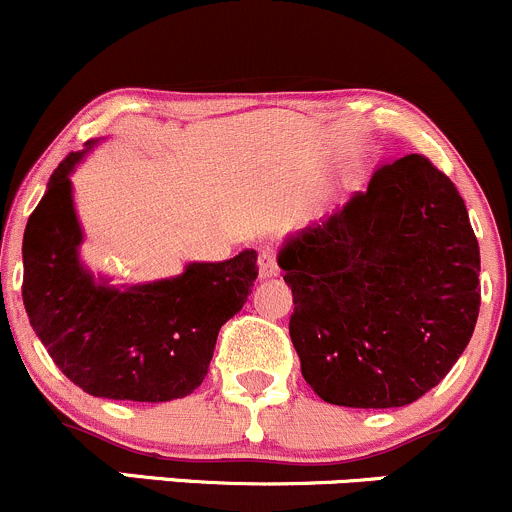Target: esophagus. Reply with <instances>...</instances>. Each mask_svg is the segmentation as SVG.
Masks as SVG:
<instances>
[{
  "instance_id": "esophagus-1",
  "label": "esophagus",
  "mask_w": 512,
  "mask_h": 512,
  "mask_svg": "<svg viewBox=\"0 0 512 512\" xmlns=\"http://www.w3.org/2000/svg\"><path fill=\"white\" fill-rule=\"evenodd\" d=\"M280 275V265H277V250L275 247H265L260 252V277L270 280V277Z\"/></svg>"
}]
</instances>
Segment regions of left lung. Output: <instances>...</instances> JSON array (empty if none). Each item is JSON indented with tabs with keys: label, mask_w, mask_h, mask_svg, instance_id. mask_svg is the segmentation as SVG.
Here are the masks:
<instances>
[{
	"label": "left lung",
	"mask_w": 512,
	"mask_h": 512,
	"mask_svg": "<svg viewBox=\"0 0 512 512\" xmlns=\"http://www.w3.org/2000/svg\"><path fill=\"white\" fill-rule=\"evenodd\" d=\"M280 267L302 376L329 404L421 399L476 329V232L451 178L418 153L381 163L369 188L287 242Z\"/></svg>",
	"instance_id": "obj_1"
}]
</instances>
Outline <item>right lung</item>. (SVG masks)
Segmentation results:
<instances>
[{"instance_id": "1", "label": "right lung", "mask_w": 512, "mask_h": 512, "mask_svg": "<svg viewBox=\"0 0 512 512\" xmlns=\"http://www.w3.org/2000/svg\"><path fill=\"white\" fill-rule=\"evenodd\" d=\"M84 151L51 173L24 230L22 299L54 364L91 396L173 401L203 384L220 327L257 280L255 250L193 262L173 280L113 289L81 267V227L69 173Z\"/></svg>"}]
</instances>
